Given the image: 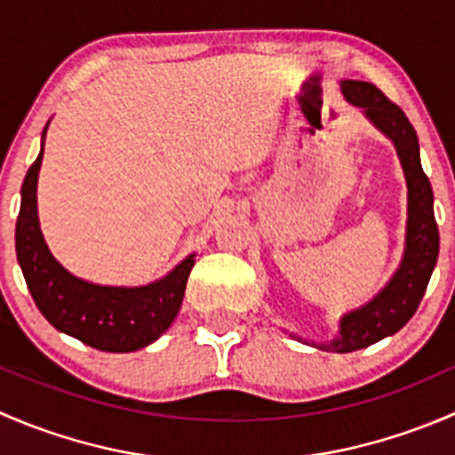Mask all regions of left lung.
Wrapping results in <instances>:
<instances>
[{"label": "left lung", "instance_id": "8db88e82", "mask_svg": "<svg viewBox=\"0 0 455 455\" xmlns=\"http://www.w3.org/2000/svg\"><path fill=\"white\" fill-rule=\"evenodd\" d=\"M343 94L350 103L361 105L370 121L394 140L410 189L407 249L401 268L371 304L343 316L341 337L325 346V350L346 355L398 332L414 316L438 259L440 235L434 218V191L420 164L419 136L410 118L379 87L365 81H343Z\"/></svg>", "mask_w": 455, "mask_h": 455}]
</instances>
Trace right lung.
Returning a JSON list of instances; mask_svg holds the SVG:
<instances>
[{"mask_svg":"<svg viewBox=\"0 0 455 455\" xmlns=\"http://www.w3.org/2000/svg\"><path fill=\"white\" fill-rule=\"evenodd\" d=\"M41 156L21 185L15 246L21 273L41 315L57 330L103 352H134L154 343L172 325L185 297L196 259L187 257L173 273L145 288L94 286L72 277L54 261L36 220V176Z\"/></svg>","mask_w":455,"mask_h":455,"instance_id":"obj_1","label":"right lung"}]
</instances>
